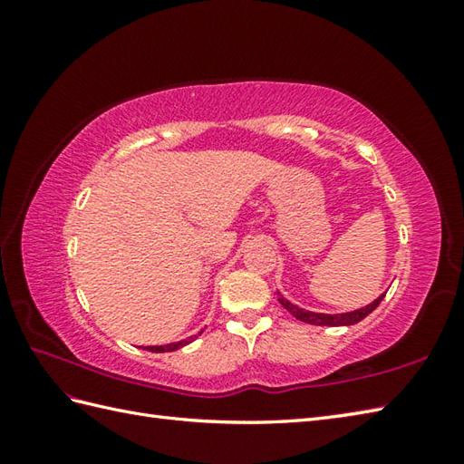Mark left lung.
<instances>
[{"label": "left lung", "mask_w": 464, "mask_h": 464, "mask_svg": "<svg viewBox=\"0 0 464 464\" xmlns=\"http://www.w3.org/2000/svg\"><path fill=\"white\" fill-rule=\"evenodd\" d=\"M384 299V295H381L379 299H374L367 307H362L359 311H353V313H343V314H321V313H311V311H303L299 307H295L293 303H289L287 299H283L279 295V301L285 309H287L295 319H299L303 323H309V324H327V327H343V324H354L362 321L367 314H371L374 309L379 307L381 301Z\"/></svg>", "instance_id": "8db88e82"}]
</instances>
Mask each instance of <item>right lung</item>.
Masks as SVG:
<instances>
[{
    "label": "right lung",
    "instance_id": "add662e5",
    "mask_svg": "<svg viewBox=\"0 0 464 464\" xmlns=\"http://www.w3.org/2000/svg\"><path fill=\"white\" fill-rule=\"evenodd\" d=\"M199 334H201V333H199ZM193 339H197V337H189V339L179 341V343H171V344H161V347H145V351H151V353H167V351H177V349H181L183 344L191 343Z\"/></svg>",
    "mask_w": 464,
    "mask_h": 464
}]
</instances>
